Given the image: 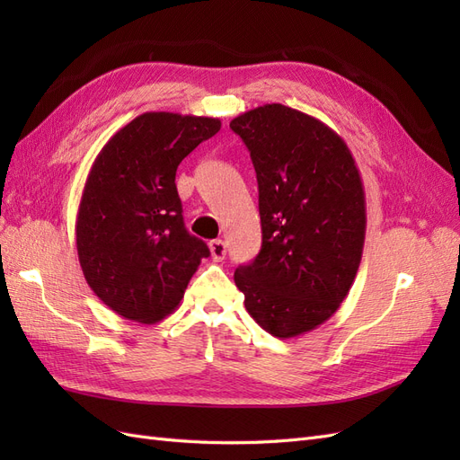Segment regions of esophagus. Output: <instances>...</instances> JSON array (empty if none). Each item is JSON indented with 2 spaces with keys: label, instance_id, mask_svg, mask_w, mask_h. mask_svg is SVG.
I'll return each mask as SVG.
<instances>
[{
  "label": "esophagus",
  "instance_id": "obj_1",
  "mask_svg": "<svg viewBox=\"0 0 460 460\" xmlns=\"http://www.w3.org/2000/svg\"><path fill=\"white\" fill-rule=\"evenodd\" d=\"M208 249H211V257L217 262H220L222 259L226 257V243L222 240H213L211 243H208Z\"/></svg>",
  "mask_w": 460,
  "mask_h": 460
}]
</instances>
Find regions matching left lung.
<instances>
[{
    "label": "left lung",
    "mask_w": 460,
    "mask_h": 460,
    "mask_svg": "<svg viewBox=\"0 0 460 460\" xmlns=\"http://www.w3.org/2000/svg\"><path fill=\"white\" fill-rule=\"evenodd\" d=\"M252 155L262 245L235 269L245 309L274 338L311 332L340 309L363 257L365 188L341 136L297 109L267 103L230 122Z\"/></svg>",
    "instance_id": "left-lung-1"
}]
</instances>
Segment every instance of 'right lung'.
Masks as SVG:
<instances>
[{
	"label": "right lung",
	"mask_w": 460,
	"mask_h": 460,
	"mask_svg": "<svg viewBox=\"0 0 460 460\" xmlns=\"http://www.w3.org/2000/svg\"><path fill=\"white\" fill-rule=\"evenodd\" d=\"M218 130L213 117L151 111L95 157L76 215V249L88 286L111 311L153 324L182 301L208 247L184 226L176 169Z\"/></svg>",
	"instance_id": "right-lung-1"
}]
</instances>
